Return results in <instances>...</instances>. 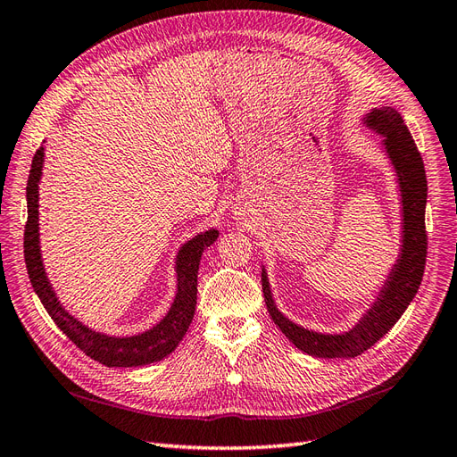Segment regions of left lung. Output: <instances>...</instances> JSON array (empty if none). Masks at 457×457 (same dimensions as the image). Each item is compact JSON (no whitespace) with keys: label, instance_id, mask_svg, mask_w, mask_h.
<instances>
[{"label":"left lung","instance_id":"obj_1","mask_svg":"<svg viewBox=\"0 0 457 457\" xmlns=\"http://www.w3.org/2000/svg\"><path fill=\"white\" fill-rule=\"evenodd\" d=\"M362 123L382 137V146L397 175L402 198V251L380 287L377 299L359 322L344 334H322L291 322L278 311L272 299L268 274L262 268V291L266 309L279 330L297 349L312 357L347 359L357 357L377 344L392 326L400 320L420 286L427 261V175L425 163L415 146V140L405 127L402 115L394 108H374Z\"/></svg>","mask_w":457,"mask_h":457}]
</instances>
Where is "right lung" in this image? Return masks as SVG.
I'll return each mask as SVG.
<instances>
[{"label":"right lung","mask_w":457,"mask_h":457,"mask_svg":"<svg viewBox=\"0 0 457 457\" xmlns=\"http://www.w3.org/2000/svg\"><path fill=\"white\" fill-rule=\"evenodd\" d=\"M44 166V146L37 150L32 158L30 175L27 183V206L29 220L25 226V262L30 284L40 297L44 309L48 311L52 320L57 324L69 340L83 353L106 367H143L148 362L162 361L179 345L185 332L189 330L196 307V276L201 256L206 247L218 239V229L198 233L187 241L175 259V274H178V291L166 312L156 326L137 336H108L88 328L71 312H67L57 299L55 291L46 276L40 253L38 233V185Z\"/></svg>","instance_id":"obj_1"}]
</instances>
